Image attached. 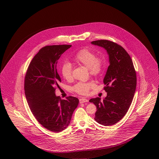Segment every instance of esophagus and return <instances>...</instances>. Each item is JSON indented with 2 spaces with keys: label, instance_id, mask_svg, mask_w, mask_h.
I'll return each instance as SVG.
<instances>
[{
  "label": "esophagus",
  "instance_id": "esophagus-1",
  "mask_svg": "<svg viewBox=\"0 0 159 159\" xmlns=\"http://www.w3.org/2000/svg\"><path fill=\"white\" fill-rule=\"evenodd\" d=\"M88 100L87 99L84 98H82L79 99V102H80V103H84V102H88Z\"/></svg>",
  "mask_w": 159,
  "mask_h": 159
}]
</instances>
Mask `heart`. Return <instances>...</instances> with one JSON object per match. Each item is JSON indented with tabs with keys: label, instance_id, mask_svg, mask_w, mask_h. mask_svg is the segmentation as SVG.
<instances>
[{
	"label": "heart",
	"instance_id": "heart-1",
	"mask_svg": "<svg viewBox=\"0 0 159 159\" xmlns=\"http://www.w3.org/2000/svg\"><path fill=\"white\" fill-rule=\"evenodd\" d=\"M73 60L74 62L79 66H83L88 68L89 73L93 76H98L101 73L104 62L101 58L96 57L95 54L90 50L84 49L80 50L74 57ZM61 73L62 77L67 80L72 79V67L70 63L65 62L61 67ZM95 86L92 81L86 82H79L73 87V90L77 93L85 95L88 93L89 91Z\"/></svg>",
	"mask_w": 159,
	"mask_h": 159
}]
</instances>
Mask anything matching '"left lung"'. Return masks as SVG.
I'll use <instances>...</instances> for the list:
<instances>
[{
	"instance_id": "left-lung-1",
	"label": "left lung",
	"mask_w": 159,
	"mask_h": 159,
	"mask_svg": "<svg viewBox=\"0 0 159 159\" xmlns=\"http://www.w3.org/2000/svg\"><path fill=\"white\" fill-rule=\"evenodd\" d=\"M91 44L106 50L110 65L103 80L107 97L101 101L97 97L89 102L97 106L95 120L111 126L128 111L136 90V72L130 57L121 46L107 40L93 41Z\"/></svg>"
}]
</instances>
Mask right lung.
I'll list each match as a JSON object with an SVG mask.
<instances>
[{
    "instance_id": "1",
    "label": "right lung",
    "mask_w": 159,
    "mask_h": 159,
    "mask_svg": "<svg viewBox=\"0 0 159 159\" xmlns=\"http://www.w3.org/2000/svg\"><path fill=\"white\" fill-rule=\"evenodd\" d=\"M71 45L46 46L31 61L25 77V98L31 111L44 128L54 132L67 128L79 99H61L55 88L61 82L57 64L61 55Z\"/></svg>"
}]
</instances>
